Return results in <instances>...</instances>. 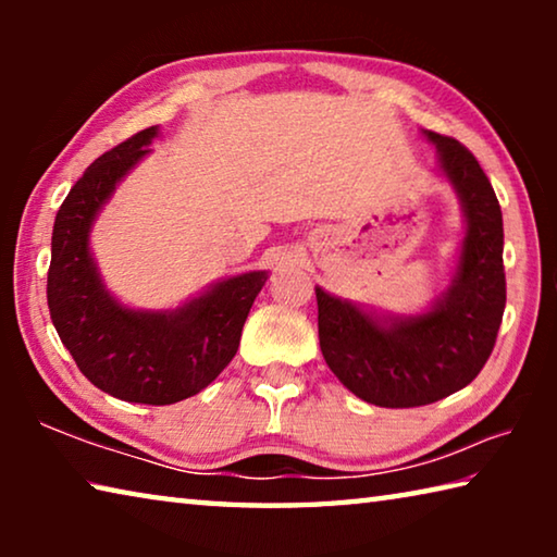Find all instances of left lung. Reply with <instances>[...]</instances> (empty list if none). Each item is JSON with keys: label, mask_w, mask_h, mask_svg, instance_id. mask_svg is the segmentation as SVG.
Here are the masks:
<instances>
[{"label": "left lung", "mask_w": 557, "mask_h": 557, "mask_svg": "<svg viewBox=\"0 0 557 557\" xmlns=\"http://www.w3.org/2000/svg\"><path fill=\"white\" fill-rule=\"evenodd\" d=\"M465 213L449 287L420 314L375 312L317 289L319 346L356 398L381 408H418L457 393L492 356L506 307L502 206L484 169L457 139L422 132Z\"/></svg>", "instance_id": "1"}]
</instances>
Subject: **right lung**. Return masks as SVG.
<instances>
[{"instance_id":"add662e5","label":"right lung","mask_w":557,"mask_h":557,"mask_svg":"<svg viewBox=\"0 0 557 557\" xmlns=\"http://www.w3.org/2000/svg\"><path fill=\"white\" fill-rule=\"evenodd\" d=\"M157 135V125L147 127L98 157L65 196L53 223L46 297L55 332L92 385L127 403L172 405L203 391L231 363L268 270L213 282L159 312L110 295L90 252L92 223Z\"/></svg>"}]
</instances>
